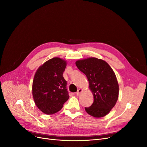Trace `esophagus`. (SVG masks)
<instances>
[{
  "label": "esophagus",
  "instance_id": "esophagus-1",
  "mask_svg": "<svg viewBox=\"0 0 147 147\" xmlns=\"http://www.w3.org/2000/svg\"><path fill=\"white\" fill-rule=\"evenodd\" d=\"M83 91V89H82V88H80V89H78V91H77V92H76V94L78 96V95H79L80 94V93L82 92Z\"/></svg>",
  "mask_w": 147,
  "mask_h": 147
}]
</instances>
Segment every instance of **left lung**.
Here are the masks:
<instances>
[{
  "mask_svg": "<svg viewBox=\"0 0 147 147\" xmlns=\"http://www.w3.org/2000/svg\"><path fill=\"white\" fill-rule=\"evenodd\" d=\"M75 64L86 75L94 97L91 106L85 107L86 112L95 118L105 117L118 99L119 85L114 71L107 62L93 57L78 60Z\"/></svg>",
  "mask_w": 147,
  "mask_h": 147,
  "instance_id": "8db88e82",
  "label": "left lung"
}]
</instances>
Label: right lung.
Listing matches in <instances>:
<instances>
[{"instance_id":"add662e5","label":"right lung","mask_w":147,"mask_h":147,"mask_svg":"<svg viewBox=\"0 0 147 147\" xmlns=\"http://www.w3.org/2000/svg\"><path fill=\"white\" fill-rule=\"evenodd\" d=\"M67 61L53 57L37 70L32 82V96L38 109L47 115L54 114L63 108L69 98L67 82L63 74Z\"/></svg>"}]
</instances>
